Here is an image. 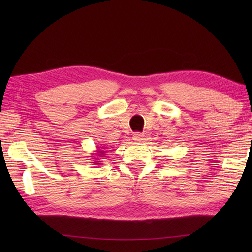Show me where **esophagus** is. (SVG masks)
Here are the masks:
<instances>
[{"mask_svg": "<svg viewBox=\"0 0 252 252\" xmlns=\"http://www.w3.org/2000/svg\"><path fill=\"white\" fill-rule=\"evenodd\" d=\"M133 140L136 142H141L142 140H144V134L136 132V133H134V135H133Z\"/></svg>", "mask_w": 252, "mask_h": 252, "instance_id": "1", "label": "esophagus"}]
</instances>
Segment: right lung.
<instances>
[{
	"label": "right lung",
	"mask_w": 252,
	"mask_h": 252,
	"mask_svg": "<svg viewBox=\"0 0 252 252\" xmlns=\"http://www.w3.org/2000/svg\"><path fill=\"white\" fill-rule=\"evenodd\" d=\"M97 149H96V151H95V153H92V156H97V157H104V155H105V151L104 150H102V149H105V148H102V147H96ZM93 158H95V157H93ZM97 160V159H96ZM100 162L101 161H95V162H92V163H94V164H100Z\"/></svg>",
	"instance_id": "obj_1"
}]
</instances>
